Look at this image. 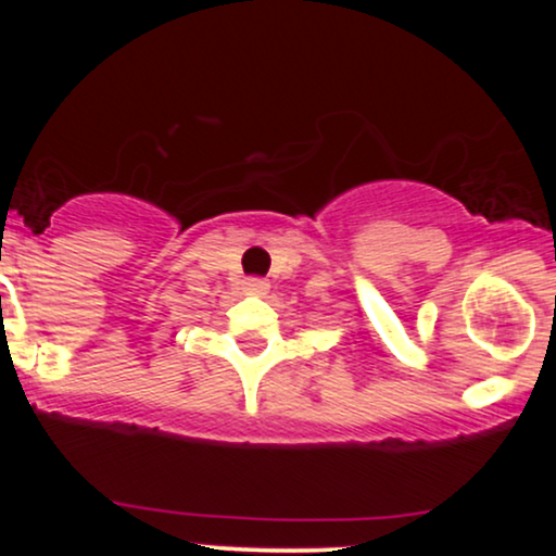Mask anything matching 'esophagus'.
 <instances>
[{"label":"esophagus","instance_id":"34e87169","mask_svg":"<svg viewBox=\"0 0 556 556\" xmlns=\"http://www.w3.org/2000/svg\"><path fill=\"white\" fill-rule=\"evenodd\" d=\"M242 287H245V292H251V295H264V292L269 290V282L261 277H248L245 282H242Z\"/></svg>","mask_w":556,"mask_h":556}]
</instances>
